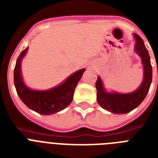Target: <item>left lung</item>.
I'll return each mask as SVG.
<instances>
[{
    "label": "left lung",
    "instance_id": "obj_1",
    "mask_svg": "<svg viewBox=\"0 0 158 158\" xmlns=\"http://www.w3.org/2000/svg\"><path fill=\"white\" fill-rule=\"evenodd\" d=\"M136 39L135 50L141 57L143 65V80L137 90L129 94L107 93L104 90L101 79L98 77L95 86L97 89V102L105 110L113 113H127L137 108L145 99L152 82V69L150 63L148 51L145 47L143 39L137 34H134Z\"/></svg>",
    "mask_w": 158,
    "mask_h": 158
}]
</instances>
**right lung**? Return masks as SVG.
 I'll use <instances>...</instances> for the list:
<instances>
[{
    "label": "right lung",
    "mask_w": 158,
    "mask_h": 158,
    "mask_svg": "<svg viewBox=\"0 0 158 158\" xmlns=\"http://www.w3.org/2000/svg\"><path fill=\"white\" fill-rule=\"evenodd\" d=\"M28 48L23 50L18 57L14 71V81L19 96L30 109L43 115H50L63 110L71 103L73 93L85 69L76 72L61 85L51 89L38 91L27 88L22 80L21 61Z\"/></svg>",
    "instance_id": "obj_1"
}]
</instances>
